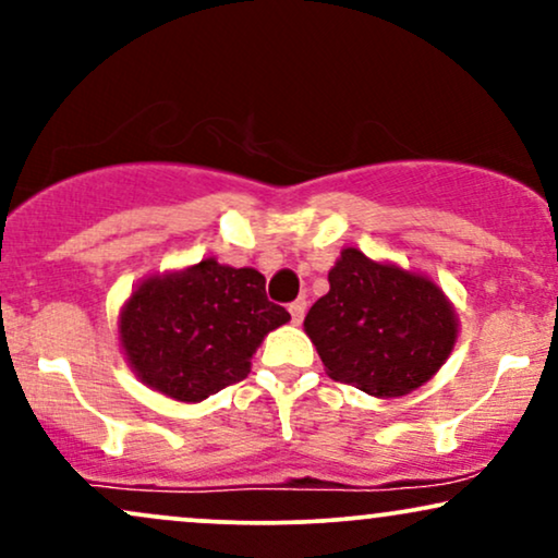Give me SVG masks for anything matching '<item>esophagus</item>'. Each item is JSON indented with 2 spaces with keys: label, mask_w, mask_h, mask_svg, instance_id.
<instances>
[{
  "label": "esophagus",
  "mask_w": 558,
  "mask_h": 558,
  "mask_svg": "<svg viewBox=\"0 0 558 558\" xmlns=\"http://www.w3.org/2000/svg\"><path fill=\"white\" fill-rule=\"evenodd\" d=\"M288 312H291V323L299 325L301 319H304V312H306V301H293L291 306H288Z\"/></svg>",
  "instance_id": "obj_1"
}]
</instances>
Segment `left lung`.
Returning <instances> with one entry per match:
<instances>
[{"label": "left lung", "mask_w": 558, "mask_h": 558, "mask_svg": "<svg viewBox=\"0 0 558 558\" xmlns=\"http://www.w3.org/2000/svg\"><path fill=\"white\" fill-rule=\"evenodd\" d=\"M328 280L304 332L332 380L393 399L425 386L451 356L459 317L433 278L345 246Z\"/></svg>", "instance_id": "left-lung-1"}]
</instances>
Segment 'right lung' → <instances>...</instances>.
<instances>
[{
  "mask_svg": "<svg viewBox=\"0 0 558 558\" xmlns=\"http://www.w3.org/2000/svg\"><path fill=\"white\" fill-rule=\"evenodd\" d=\"M288 319L259 270L207 257L146 275L120 306L118 341L146 388L198 403L243 380L267 332Z\"/></svg>",
  "mask_w": 558,
  "mask_h": 558,
  "instance_id": "right-lung-1",
  "label": "right lung"
}]
</instances>
